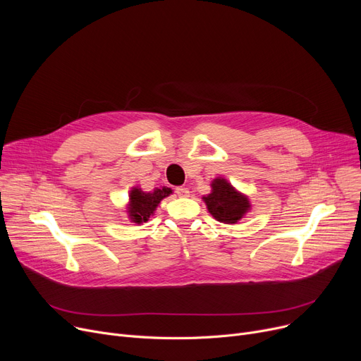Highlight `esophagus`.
Returning a JSON list of instances; mask_svg holds the SVG:
<instances>
[{"mask_svg":"<svg viewBox=\"0 0 361 361\" xmlns=\"http://www.w3.org/2000/svg\"><path fill=\"white\" fill-rule=\"evenodd\" d=\"M176 193H177L180 197H188L190 191H188V188H185V187H177V188H176Z\"/></svg>","mask_w":361,"mask_h":361,"instance_id":"obj_1","label":"esophagus"}]
</instances>
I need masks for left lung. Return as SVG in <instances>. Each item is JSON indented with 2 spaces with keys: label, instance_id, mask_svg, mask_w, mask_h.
<instances>
[{
  "label": "left lung",
  "instance_id": "1",
  "mask_svg": "<svg viewBox=\"0 0 361 361\" xmlns=\"http://www.w3.org/2000/svg\"><path fill=\"white\" fill-rule=\"evenodd\" d=\"M210 187V193L202 199L209 213L218 222L233 225L251 210L250 197L236 190L226 178L216 177Z\"/></svg>",
  "mask_w": 361,
  "mask_h": 361
}]
</instances>
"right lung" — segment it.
Returning <instances> with one entry per match:
<instances>
[{
	"mask_svg": "<svg viewBox=\"0 0 361 361\" xmlns=\"http://www.w3.org/2000/svg\"><path fill=\"white\" fill-rule=\"evenodd\" d=\"M173 195V190L168 187H155L152 191H143L139 185L132 187L129 193V202L126 204V213L129 221L136 225H142L154 216L161 200Z\"/></svg>",
	"mask_w": 361,
	"mask_h": 361,
	"instance_id": "obj_1",
	"label": "right lung"
}]
</instances>
